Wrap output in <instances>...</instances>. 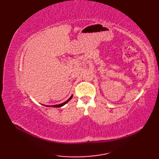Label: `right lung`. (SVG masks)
I'll list each match as a JSON object with an SVG mask.
<instances>
[{
  "label": "right lung",
  "mask_w": 159,
  "mask_h": 159,
  "mask_svg": "<svg viewBox=\"0 0 159 159\" xmlns=\"http://www.w3.org/2000/svg\"><path fill=\"white\" fill-rule=\"evenodd\" d=\"M72 96H73V95H72V96H71L70 97V98L68 99V100H67L66 101V102H63V103H61V104H56V105H52V106H49V105H46V107H63V106H64V105H65V104H66V103H67V102H69V101L71 100V99H72ZM45 106V105H44Z\"/></svg>",
  "instance_id": "obj_1"
}]
</instances>
